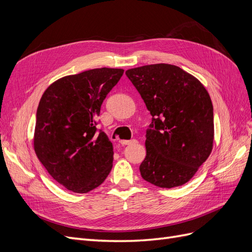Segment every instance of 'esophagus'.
Returning a JSON list of instances; mask_svg holds the SVG:
<instances>
[{"instance_id":"1","label":"esophagus","mask_w":252,"mask_h":252,"mask_svg":"<svg viewBox=\"0 0 252 252\" xmlns=\"http://www.w3.org/2000/svg\"><path fill=\"white\" fill-rule=\"evenodd\" d=\"M120 143L122 145H131V144H135L136 140H130V141H126V140H121Z\"/></svg>"}]
</instances>
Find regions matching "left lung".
<instances>
[{"mask_svg":"<svg viewBox=\"0 0 252 252\" xmlns=\"http://www.w3.org/2000/svg\"><path fill=\"white\" fill-rule=\"evenodd\" d=\"M152 122L146 131L142 178L161 188L184 185L208 158L213 147V106L193 75L170 64L126 71Z\"/></svg>","mask_w":252,"mask_h":252,"instance_id":"obj_1","label":"left lung"}]
</instances>
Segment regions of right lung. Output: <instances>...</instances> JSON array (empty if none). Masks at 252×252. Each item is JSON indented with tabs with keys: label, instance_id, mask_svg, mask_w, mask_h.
<instances>
[{
	"label": "right lung",
	"instance_id": "right-lung-1",
	"mask_svg": "<svg viewBox=\"0 0 252 252\" xmlns=\"http://www.w3.org/2000/svg\"><path fill=\"white\" fill-rule=\"evenodd\" d=\"M123 73V69L103 67L67 75L53 82L41 97L35 155L51 177L70 191L89 192L112 168V143L97 131L95 119Z\"/></svg>",
	"mask_w": 252,
	"mask_h": 252
}]
</instances>
